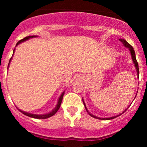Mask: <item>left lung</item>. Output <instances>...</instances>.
I'll return each instance as SVG.
<instances>
[{"label": "left lung", "instance_id": "obj_1", "mask_svg": "<svg viewBox=\"0 0 147 147\" xmlns=\"http://www.w3.org/2000/svg\"><path fill=\"white\" fill-rule=\"evenodd\" d=\"M120 40V41H121V42H122V43L124 44V46H125V47H127V48H128V49H129V51H130L131 56H132V61H133V63H134V64H135V67H136V71H137L138 76H139V68H138V62H137V60H136V54H135V51H134V49H133V48H132V45H129V44L128 43V42H127L125 40H123V39H120V40ZM82 101H83V99H82ZM83 103H84V105H85V109H86L87 112L88 113V114H89V115H90V116H91V117L95 118V119H101V120H110V119H115V118L118 117V116H119V115H115V116H113V117H110V118H98V117H96V116H95V115H92V114L90 113L89 111H88V109H87V107H86V105H85V102H84V101H83ZM127 110V108L126 109V110H124V112H123V113L125 112V111H126V110Z\"/></svg>", "mask_w": 147, "mask_h": 147}]
</instances>
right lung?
<instances>
[{
	"instance_id": "1",
	"label": "right lung",
	"mask_w": 147,
	"mask_h": 147,
	"mask_svg": "<svg viewBox=\"0 0 147 147\" xmlns=\"http://www.w3.org/2000/svg\"><path fill=\"white\" fill-rule=\"evenodd\" d=\"M37 37V36H28V37H25V38L22 39V40H20V41H18V43H17V45H16V46L18 45V44H20V42H24V41H26V40H28V39L33 38V37ZM14 51H15V49H14ZM13 53H14V52H13ZM11 58H12V57H11ZM11 59H10L9 62V63H10V62H11ZM9 65H8V67H9ZM64 93H65V91L63 92V93H62V94H61L60 96H59V100H58L57 105V106H56L55 108H54V110H52V111H51L50 113H49L42 114V115H37V114H32V113H29L24 112V111H22V110H19V109H18V110H20V112H21L23 114H24V115H27V116H29V117L34 118V119H48V118H49V117H51V116H52V115H54V114H55L56 113H57L58 111V110H59V107H60V105H61V103H62V98H63Z\"/></svg>"
}]
</instances>
